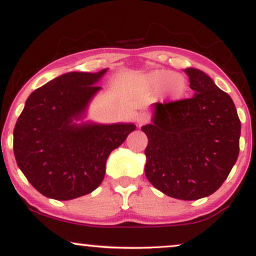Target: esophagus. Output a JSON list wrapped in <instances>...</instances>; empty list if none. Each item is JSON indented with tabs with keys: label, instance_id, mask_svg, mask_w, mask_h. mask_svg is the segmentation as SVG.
Listing matches in <instances>:
<instances>
[{
	"label": "esophagus",
	"instance_id": "obj_1",
	"mask_svg": "<svg viewBox=\"0 0 256 256\" xmlns=\"http://www.w3.org/2000/svg\"><path fill=\"white\" fill-rule=\"evenodd\" d=\"M149 120H150V118H149V116L146 113H140L136 116V122L140 126L146 125V122H149Z\"/></svg>",
	"mask_w": 256,
	"mask_h": 256
}]
</instances>
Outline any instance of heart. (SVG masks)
<instances>
[{
    "instance_id": "heart-1",
    "label": "heart",
    "mask_w": 256,
    "mask_h": 256,
    "mask_svg": "<svg viewBox=\"0 0 256 256\" xmlns=\"http://www.w3.org/2000/svg\"><path fill=\"white\" fill-rule=\"evenodd\" d=\"M150 83L154 88H165L167 95L171 98H179L186 91V80L183 76L174 74L167 70H158L150 74Z\"/></svg>"
}]
</instances>
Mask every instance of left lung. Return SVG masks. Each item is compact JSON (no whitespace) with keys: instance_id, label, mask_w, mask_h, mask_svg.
<instances>
[{"instance_id":"obj_1","label":"left lung","mask_w":256,"mask_h":256,"mask_svg":"<svg viewBox=\"0 0 256 256\" xmlns=\"http://www.w3.org/2000/svg\"><path fill=\"white\" fill-rule=\"evenodd\" d=\"M195 95L155 104L148 137L146 178L158 190L192 201L222 186L240 152V122L234 101L206 73L184 70Z\"/></svg>"}]
</instances>
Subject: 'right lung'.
I'll use <instances>...</instances> for the list:
<instances>
[{
    "label": "right lung",
    "instance_id": "obj_1",
    "mask_svg": "<svg viewBox=\"0 0 256 256\" xmlns=\"http://www.w3.org/2000/svg\"><path fill=\"white\" fill-rule=\"evenodd\" d=\"M98 73L70 72L28 96L13 132L16 164L42 195L66 201L86 195L102 183L106 162L134 124H72L100 90Z\"/></svg>",
    "mask_w": 256,
    "mask_h": 256
}]
</instances>
